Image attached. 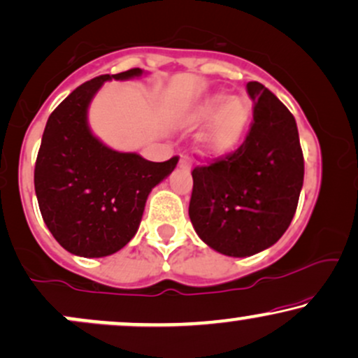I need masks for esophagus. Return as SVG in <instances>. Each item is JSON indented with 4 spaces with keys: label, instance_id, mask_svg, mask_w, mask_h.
I'll list each match as a JSON object with an SVG mask.
<instances>
[{
    "label": "esophagus",
    "instance_id": "34e87169",
    "mask_svg": "<svg viewBox=\"0 0 358 358\" xmlns=\"http://www.w3.org/2000/svg\"><path fill=\"white\" fill-rule=\"evenodd\" d=\"M180 166L189 169V167H191V159L186 157V155H182V157H180Z\"/></svg>",
    "mask_w": 358,
    "mask_h": 358
}]
</instances>
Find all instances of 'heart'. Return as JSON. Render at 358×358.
Segmentation results:
<instances>
[{
	"label": "heart",
	"mask_w": 358,
	"mask_h": 358,
	"mask_svg": "<svg viewBox=\"0 0 358 358\" xmlns=\"http://www.w3.org/2000/svg\"><path fill=\"white\" fill-rule=\"evenodd\" d=\"M250 117L251 105L245 99L213 94L189 108L184 115V124L196 129L209 121L201 134V145L208 154L224 155L239 145Z\"/></svg>",
	"instance_id": "obj_1"
}]
</instances>
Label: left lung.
I'll return each mask as SVG.
<instances>
[{
    "label": "left lung",
    "instance_id": "left-lung-1",
    "mask_svg": "<svg viewBox=\"0 0 358 358\" xmlns=\"http://www.w3.org/2000/svg\"><path fill=\"white\" fill-rule=\"evenodd\" d=\"M253 122L241 145L192 171L189 217L217 253L245 258L275 245L295 216L305 161L295 117L259 82L246 85Z\"/></svg>",
    "mask_w": 358,
    "mask_h": 358
}]
</instances>
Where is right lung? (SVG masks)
<instances>
[{"instance_id":"obj_1","label":"right lung","mask_w":358,"mask_h":358,"mask_svg":"<svg viewBox=\"0 0 358 358\" xmlns=\"http://www.w3.org/2000/svg\"><path fill=\"white\" fill-rule=\"evenodd\" d=\"M141 69L82 83L48 117L35 164L38 206L50 233L71 255L102 258L136 236L152 187L179 157L150 162L117 152L90 132L88 105L107 80L141 77Z\"/></svg>"}]
</instances>
